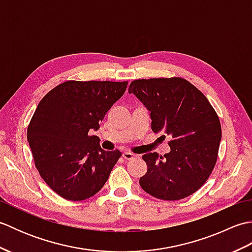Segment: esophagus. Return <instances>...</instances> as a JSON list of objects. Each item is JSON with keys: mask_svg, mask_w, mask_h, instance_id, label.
<instances>
[{"mask_svg": "<svg viewBox=\"0 0 252 252\" xmlns=\"http://www.w3.org/2000/svg\"><path fill=\"white\" fill-rule=\"evenodd\" d=\"M122 157L125 158L126 160H132V159H134L135 157H137V155L132 154L130 152H125V153L122 154Z\"/></svg>", "mask_w": 252, "mask_h": 252, "instance_id": "1", "label": "esophagus"}]
</instances>
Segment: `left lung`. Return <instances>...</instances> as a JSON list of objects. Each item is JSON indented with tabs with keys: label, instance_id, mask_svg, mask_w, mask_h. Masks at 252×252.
I'll use <instances>...</instances> for the list:
<instances>
[{
	"label": "left lung",
	"instance_id": "obj_1",
	"mask_svg": "<svg viewBox=\"0 0 252 252\" xmlns=\"http://www.w3.org/2000/svg\"><path fill=\"white\" fill-rule=\"evenodd\" d=\"M133 93L151 111L152 130L169 135L170 153L143 155L142 189L162 200H180L206 183L217 163L222 136L215 108L195 85L180 77L138 79Z\"/></svg>",
	"mask_w": 252,
	"mask_h": 252
}]
</instances>
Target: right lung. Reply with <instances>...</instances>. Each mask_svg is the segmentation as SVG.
I'll use <instances>...</instances> for the list:
<instances>
[{
    "mask_svg": "<svg viewBox=\"0 0 252 252\" xmlns=\"http://www.w3.org/2000/svg\"><path fill=\"white\" fill-rule=\"evenodd\" d=\"M127 81H69L58 84L37 105L27 138L41 178L68 200L88 199L109 178L121 152H106L99 129L111 106L125 94Z\"/></svg>",
    "mask_w": 252,
    "mask_h": 252,
    "instance_id": "1",
    "label": "right lung"
}]
</instances>
